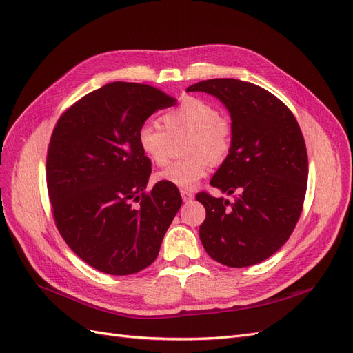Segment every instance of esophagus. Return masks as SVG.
<instances>
[{"instance_id": "esophagus-1", "label": "esophagus", "mask_w": 353, "mask_h": 353, "mask_svg": "<svg viewBox=\"0 0 353 353\" xmlns=\"http://www.w3.org/2000/svg\"><path fill=\"white\" fill-rule=\"evenodd\" d=\"M181 197H183L184 201H191L194 199L193 191H188V190H181Z\"/></svg>"}]
</instances>
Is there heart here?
<instances>
[{"label":"heart","instance_id":"1","mask_svg":"<svg viewBox=\"0 0 353 353\" xmlns=\"http://www.w3.org/2000/svg\"><path fill=\"white\" fill-rule=\"evenodd\" d=\"M163 126L145 122L138 130V145L157 166H165L170 157L172 138L188 134L184 152L190 156L176 160L159 174V179L179 188H193L208 174L210 160L222 162L231 150L232 125L212 103L187 97L168 110Z\"/></svg>","mask_w":353,"mask_h":353}]
</instances>
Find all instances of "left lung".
Returning <instances> with one entry per match:
<instances>
[{"instance_id": "1", "label": "left lung", "mask_w": 353, "mask_h": 353, "mask_svg": "<svg viewBox=\"0 0 353 353\" xmlns=\"http://www.w3.org/2000/svg\"><path fill=\"white\" fill-rule=\"evenodd\" d=\"M187 91L215 95L232 125L231 150L210 185L237 197L196 196L206 209L203 248L231 268L259 263L292 236L303 209L307 153L301 128L281 100L250 82L208 79Z\"/></svg>"}]
</instances>
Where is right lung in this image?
<instances>
[{
  "label": "right lung",
  "mask_w": 353,
  "mask_h": 353,
  "mask_svg": "<svg viewBox=\"0 0 353 353\" xmlns=\"http://www.w3.org/2000/svg\"><path fill=\"white\" fill-rule=\"evenodd\" d=\"M176 100L144 83L112 82L60 116L47 153V188L63 240L92 268L135 274L152 265L183 205L175 185L145 191L152 162L138 130Z\"/></svg>",
  "instance_id": "1"
}]
</instances>
